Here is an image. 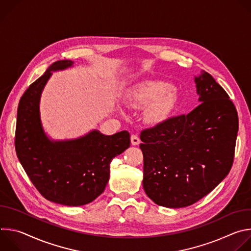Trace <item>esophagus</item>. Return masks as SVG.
<instances>
[{"label":"esophagus","mask_w":251,"mask_h":251,"mask_svg":"<svg viewBox=\"0 0 251 251\" xmlns=\"http://www.w3.org/2000/svg\"><path fill=\"white\" fill-rule=\"evenodd\" d=\"M131 144L133 146H137L140 144V139L137 135H134V134L131 135Z\"/></svg>","instance_id":"esophagus-1"}]
</instances>
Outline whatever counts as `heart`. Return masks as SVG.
I'll return each instance as SVG.
<instances>
[{
	"mask_svg": "<svg viewBox=\"0 0 251 251\" xmlns=\"http://www.w3.org/2000/svg\"><path fill=\"white\" fill-rule=\"evenodd\" d=\"M177 102V92L170 83L161 80H144L130 87L125 103L132 108H143V120L148 125L161 124Z\"/></svg>",
	"mask_w": 251,
	"mask_h": 251,
	"instance_id": "b5f03b06",
	"label": "heart"
}]
</instances>
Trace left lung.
Instances as JSON below:
<instances>
[{"label": "left lung", "instance_id": "left-lung-1", "mask_svg": "<svg viewBox=\"0 0 251 251\" xmlns=\"http://www.w3.org/2000/svg\"><path fill=\"white\" fill-rule=\"evenodd\" d=\"M199 105L142 131L143 188L157 204L177 208L206 196L228 175L238 131L235 107L204 70L195 76Z\"/></svg>", "mask_w": 251, "mask_h": 251}]
</instances>
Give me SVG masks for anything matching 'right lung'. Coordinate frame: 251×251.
I'll return each mask as SVG.
<instances>
[{
    "instance_id": "1",
    "label": "right lung",
    "mask_w": 251,
    "mask_h": 251,
    "mask_svg": "<svg viewBox=\"0 0 251 251\" xmlns=\"http://www.w3.org/2000/svg\"><path fill=\"white\" fill-rule=\"evenodd\" d=\"M74 61L53 62L22 96L16 127V152L31 183L49 201L69 206L93 201L109 181L110 163L130 147V134L107 136L93 129L75 139L54 140L41 118V97L54 71Z\"/></svg>"
}]
</instances>
